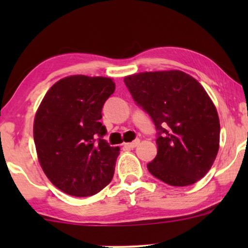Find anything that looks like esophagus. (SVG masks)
<instances>
[{"label": "esophagus", "instance_id": "esophagus-1", "mask_svg": "<svg viewBox=\"0 0 248 248\" xmlns=\"http://www.w3.org/2000/svg\"><path fill=\"white\" fill-rule=\"evenodd\" d=\"M139 143H140V140H139V139H137V140H134V141H132V142H130V143H124V147H127V148H135V147H138L139 145Z\"/></svg>", "mask_w": 248, "mask_h": 248}]
</instances>
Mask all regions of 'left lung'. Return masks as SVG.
Instances as JSON below:
<instances>
[{
    "instance_id": "8db88e82",
    "label": "left lung",
    "mask_w": 248,
    "mask_h": 248,
    "mask_svg": "<svg viewBox=\"0 0 248 248\" xmlns=\"http://www.w3.org/2000/svg\"><path fill=\"white\" fill-rule=\"evenodd\" d=\"M124 82L159 131L158 154L149 171L171 186L204 177L218 155L220 122L201 83L179 70L135 73Z\"/></svg>"
}]
</instances>
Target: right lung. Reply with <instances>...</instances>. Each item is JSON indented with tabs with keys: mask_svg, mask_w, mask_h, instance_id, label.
Listing matches in <instances>:
<instances>
[{
	"mask_svg": "<svg viewBox=\"0 0 248 248\" xmlns=\"http://www.w3.org/2000/svg\"><path fill=\"white\" fill-rule=\"evenodd\" d=\"M115 91L111 78H63L43 98L33 121L37 157L47 178L72 196H91L109 184L120 147L104 140L101 110Z\"/></svg>",
	"mask_w": 248,
	"mask_h": 248,
	"instance_id": "1",
	"label": "right lung"
}]
</instances>
